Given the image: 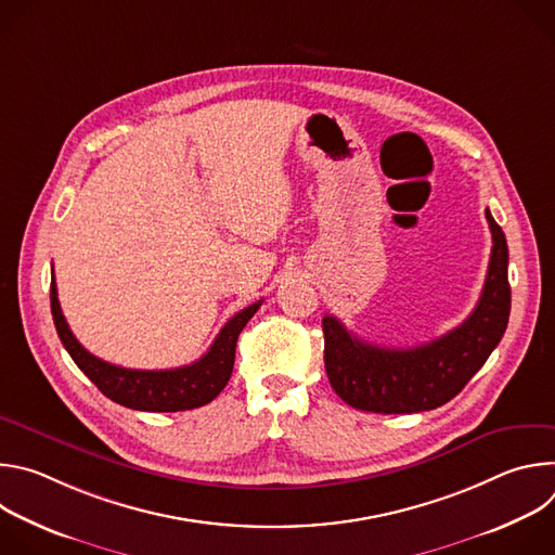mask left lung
I'll use <instances>...</instances> for the list:
<instances>
[{"instance_id": "8db88e82", "label": "left lung", "mask_w": 555, "mask_h": 555, "mask_svg": "<svg viewBox=\"0 0 555 555\" xmlns=\"http://www.w3.org/2000/svg\"><path fill=\"white\" fill-rule=\"evenodd\" d=\"M492 255L481 298L467 319L446 336L386 349L356 338L336 315H325V369L340 400L358 411L400 415L433 411L450 402L501 343L512 307L507 242L492 212Z\"/></svg>"}]
</instances>
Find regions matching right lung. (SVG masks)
<instances>
[{"label": "right lung", "mask_w": 555, "mask_h": 555, "mask_svg": "<svg viewBox=\"0 0 555 555\" xmlns=\"http://www.w3.org/2000/svg\"><path fill=\"white\" fill-rule=\"evenodd\" d=\"M261 302L263 300L253 302L240 313H234L221 327L210 349L197 362L165 371H140L109 364L92 356L81 343H78L69 332L65 315L61 311L54 276L50 285V307L54 327L76 366L81 369L112 402L133 411L149 413L191 411L212 402L232 375L236 338H240L242 330L257 313Z\"/></svg>", "instance_id": "obj_1"}]
</instances>
